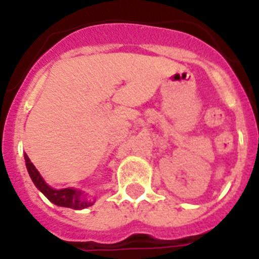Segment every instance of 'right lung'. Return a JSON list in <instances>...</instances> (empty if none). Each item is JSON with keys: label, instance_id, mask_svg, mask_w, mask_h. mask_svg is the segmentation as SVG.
Returning <instances> with one entry per match:
<instances>
[{"label": "right lung", "instance_id": "add662e5", "mask_svg": "<svg viewBox=\"0 0 259 259\" xmlns=\"http://www.w3.org/2000/svg\"><path fill=\"white\" fill-rule=\"evenodd\" d=\"M25 163H26V168L28 172L32 178L33 183L38 190H40L48 199L51 200L52 203L61 206V207H69L73 210H81V208L90 207L94 204V202H88V200L81 199V192L73 188H63V190H55V188L49 187L44 182V179L41 178L40 172L37 171L36 167L30 162V159L28 158V155L25 154Z\"/></svg>", "mask_w": 259, "mask_h": 259}]
</instances>
